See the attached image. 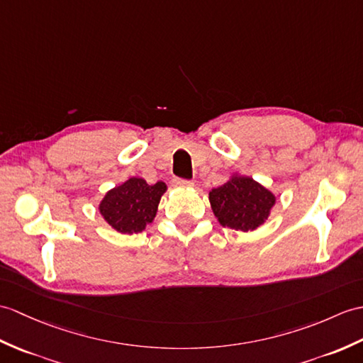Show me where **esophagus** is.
<instances>
[{
  "label": "esophagus",
  "mask_w": 363,
  "mask_h": 363,
  "mask_svg": "<svg viewBox=\"0 0 363 363\" xmlns=\"http://www.w3.org/2000/svg\"><path fill=\"white\" fill-rule=\"evenodd\" d=\"M173 185H174V187H193V181L174 178V179H173Z\"/></svg>",
  "instance_id": "esophagus-1"
}]
</instances>
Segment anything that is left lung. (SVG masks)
I'll return each instance as SVG.
<instances>
[{
  "label": "left lung",
  "instance_id": "1",
  "mask_svg": "<svg viewBox=\"0 0 363 363\" xmlns=\"http://www.w3.org/2000/svg\"><path fill=\"white\" fill-rule=\"evenodd\" d=\"M210 206L221 225L249 232L263 224L275 206V195L249 176L232 178L208 193Z\"/></svg>",
  "mask_w": 363,
  "mask_h": 363
}]
</instances>
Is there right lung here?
<instances>
[{
  "label": "right lung",
  "instance_id": "right-lung-1",
  "mask_svg": "<svg viewBox=\"0 0 363 363\" xmlns=\"http://www.w3.org/2000/svg\"><path fill=\"white\" fill-rule=\"evenodd\" d=\"M165 190L162 181L150 185L142 178H130L106 193L99 204L100 215L117 232L139 233L153 223Z\"/></svg>",
  "mask_w": 363,
  "mask_h": 363
}]
</instances>
